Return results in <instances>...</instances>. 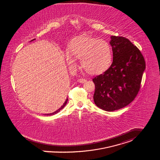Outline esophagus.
<instances>
[{"instance_id": "obj_1", "label": "esophagus", "mask_w": 160, "mask_h": 160, "mask_svg": "<svg viewBox=\"0 0 160 160\" xmlns=\"http://www.w3.org/2000/svg\"><path fill=\"white\" fill-rule=\"evenodd\" d=\"M78 82H79V83H84L86 82V79H82V78H80L78 79Z\"/></svg>"}]
</instances>
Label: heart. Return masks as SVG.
I'll return each instance as SVG.
<instances>
[{
    "mask_svg": "<svg viewBox=\"0 0 160 160\" xmlns=\"http://www.w3.org/2000/svg\"><path fill=\"white\" fill-rule=\"evenodd\" d=\"M68 67L74 68L81 59L82 67L87 73L98 74L105 72L112 62V50L109 43L95 38L80 36L75 38L68 46V51L64 53Z\"/></svg>",
    "mask_w": 160,
    "mask_h": 160,
    "instance_id": "b5f03b06",
    "label": "heart"
}]
</instances>
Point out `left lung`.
<instances>
[{
    "label": "left lung",
    "instance_id": "8db88e82",
    "mask_svg": "<svg viewBox=\"0 0 160 160\" xmlns=\"http://www.w3.org/2000/svg\"><path fill=\"white\" fill-rule=\"evenodd\" d=\"M113 61L102 74L93 79V100L104 111L112 112L128 105L141 87L145 60L139 49L124 37L111 36Z\"/></svg>",
    "mask_w": 160,
    "mask_h": 160
}]
</instances>
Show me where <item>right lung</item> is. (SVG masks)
Wrapping results in <instances>:
<instances>
[{
	"mask_svg": "<svg viewBox=\"0 0 160 160\" xmlns=\"http://www.w3.org/2000/svg\"><path fill=\"white\" fill-rule=\"evenodd\" d=\"M35 39H33V40H31L30 42H32V41H33V40H35ZM67 102H68V98H67L66 99V100H65V102L63 103V104L58 109V110H57L56 111H55V112H52V113H50V114H45V115H47V116H52V115H54V114H57V113H58V112L61 110V109H62L64 107H65V106L67 104Z\"/></svg>",
	"mask_w": 160,
	"mask_h": 160,
	"instance_id": "add662e5",
	"label": "right lung"
}]
</instances>
